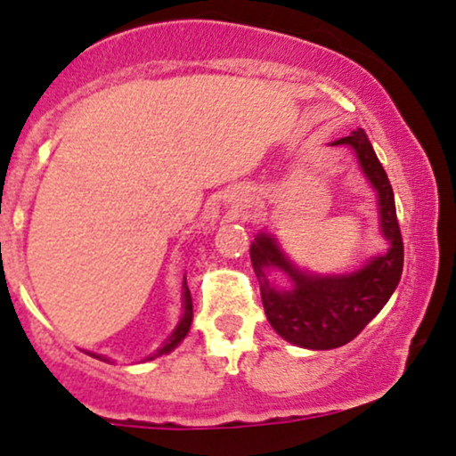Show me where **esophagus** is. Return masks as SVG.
<instances>
[{"label": "esophagus", "instance_id": "esophagus-1", "mask_svg": "<svg viewBox=\"0 0 456 456\" xmlns=\"http://www.w3.org/2000/svg\"><path fill=\"white\" fill-rule=\"evenodd\" d=\"M232 200H235V201H238V204H241V201H246V200H241V198H235V195H233V198Z\"/></svg>", "mask_w": 456, "mask_h": 456}]
</instances>
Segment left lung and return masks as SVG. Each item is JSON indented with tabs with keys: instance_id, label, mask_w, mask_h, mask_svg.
Here are the masks:
<instances>
[{
	"instance_id": "8db88e82",
	"label": "left lung",
	"mask_w": 456,
	"mask_h": 456,
	"mask_svg": "<svg viewBox=\"0 0 456 456\" xmlns=\"http://www.w3.org/2000/svg\"><path fill=\"white\" fill-rule=\"evenodd\" d=\"M338 145L354 151L357 166L377 193L379 227L387 241V250L347 273H314L297 267L281 250L275 235L258 232L250 244V261L261 284L269 324L284 341L315 351L337 349L354 341L394 295L404 267V244L395 216L394 189L366 132L357 128L349 136L330 142V147ZM271 270H281L289 278V286L269 282Z\"/></svg>"
}]
</instances>
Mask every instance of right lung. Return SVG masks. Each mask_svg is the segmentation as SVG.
I'll use <instances>...</instances> for the list:
<instances>
[{"label": "right lung", "mask_w": 456, "mask_h": 456, "mask_svg": "<svg viewBox=\"0 0 456 456\" xmlns=\"http://www.w3.org/2000/svg\"><path fill=\"white\" fill-rule=\"evenodd\" d=\"M191 322H193V303H191V292H189L187 278H185V280H183V314H181V320H178V324L175 326V330L170 332V337L166 338V341L161 343L159 347L155 349L151 355H147L142 362L155 360V357L166 355V354H170V351H175V349L178 347V345L183 343V338H185L187 334H189V328H191ZM88 355L96 357V360H101V362H107V364H113L111 357H107V355H102V354H92V351H88Z\"/></svg>", "instance_id": "right-lung-1"}]
</instances>
